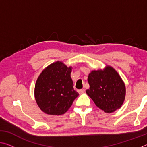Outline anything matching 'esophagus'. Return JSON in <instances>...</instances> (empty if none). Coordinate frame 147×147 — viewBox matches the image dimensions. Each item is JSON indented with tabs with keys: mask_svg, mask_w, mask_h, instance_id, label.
Returning <instances> with one entry per match:
<instances>
[{
	"mask_svg": "<svg viewBox=\"0 0 147 147\" xmlns=\"http://www.w3.org/2000/svg\"><path fill=\"white\" fill-rule=\"evenodd\" d=\"M78 92L79 94H83L84 92H85V89H79V90H78Z\"/></svg>",
	"mask_w": 147,
	"mask_h": 147,
	"instance_id": "1",
	"label": "esophagus"
}]
</instances>
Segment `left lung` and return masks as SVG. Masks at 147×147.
<instances>
[{
    "label": "left lung",
    "mask_w": 147,
    "mask_h": 147,
    "mask_svg": "<svg viewBox=\"0 0 147 147\" xmlns=\"http://www.w3.org/2000/svg\"><path fill=\"white\" fill-rule=\"evenodd\" d=\"M89 89L86 93L95 105L106 113L121 108L125 99L124 82L115 69L106 65L104 69L91 71L88 78Z\"/></svg>",
    "instance_id": "1"
}]
</instances>
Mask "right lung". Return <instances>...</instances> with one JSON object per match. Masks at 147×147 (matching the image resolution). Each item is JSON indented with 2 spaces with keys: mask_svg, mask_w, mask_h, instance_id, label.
<instances>
[{
  "mask_svg": "<svg viewBox=\"0 0 147 147\" xmlns=\"http://www.w3.org/2000/svg\"><path fill=\"white\" fill-rule=\"evenodd\" d=\"M72 67L57 61L45 68L37 79L34 96L39 108L48 115H61L68 110L78 93L73 88Z\"/></svg>",
  "mask_w": 147,
  "mask_h": 147,
  "instance_id": "right-lung-1",
  "label": "right lung"
}]
</instances>
